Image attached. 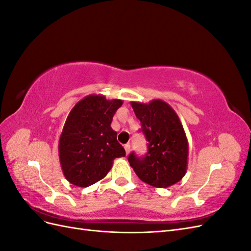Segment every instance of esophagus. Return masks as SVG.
<instances>
[{
	"label": "esophagus",
	"instance_id": "34e87169",
	"mask_svg": "<svg viewBox=\"0 0 251 251\" xmlns=\"http://www.w3.org/2000/svg\"><path fill=\"white\" fill-rule=\"evenodd\" d=\"M125 150H126V155L130 154V151H131V146H130V144L126 143V146H125Z\"/></svg>",
	"mask_w": 251,
	"mask_h": 251
}]
</instances>
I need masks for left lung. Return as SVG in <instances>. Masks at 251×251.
<instances>
[{"instance_id": "1", "label": "left lung", "mask_w": 251, "mask_h": 251, "mask_svg": "<svg viewBox=\"0 0 251 251\" xmlns=\"http://www.w3.org/2000/svg\"><path fill=\"white\" fill-rule=\"evenodd\" d=\"M131 105L149 141V151L143 158L131 153L130 165L140 180L151 186L166 188L176 184L185 176L188 160V141L179 116L161 100L132 101Z\"/></svg>"}]
</instances>
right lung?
I'll return each mask as SVG.
<instances>
[{
  "instance_id": "1",
  "label": "right lung",
  "mask_w": 251,
  "mask_h": 251,
  "mask_svg": "<svg viewBox=\"0 0 251 251\" xmlns=\"http://www.w3.org/2000/svg\"><path fill=\"white\" fill-rule=\"evenodd\" d=\"M121 100L90 94L75 103L68 115L58 141V156L65 178L71 184L88 187L103 179L115 158L126 151L111 127Z\"/></svg>"
}]
</instances>
